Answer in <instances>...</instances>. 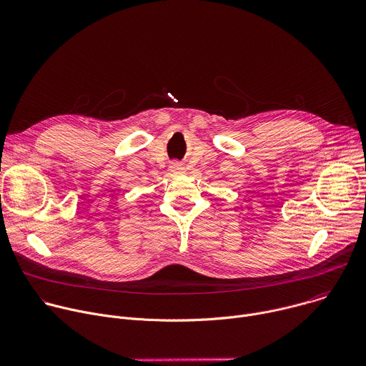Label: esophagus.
Returning a JSON list of instances; mask_svg holds the SVG:
<instances>
[{"label": "esophagus", "instance_id": "1", "mask_svg": "<svg viewBox=\"0 0 366 366\" xmlns=\"http://www.w3.org/2000/svg\"><path fill=\"white\" fill-rule=\"evenodd\" d=\"M171 171H172L174 174H184V167H182L181 164H178V162H174V164L171 165Z\"/></svg>", "mask_w": 366, "mask_h": 366}]
</instances>
